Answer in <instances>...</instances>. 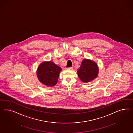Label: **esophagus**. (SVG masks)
<instances>
[{"instance_id": "obj_1", "label": "esophagus", "mask_w": 133, "mask_h": 133, "mask_svg": "<svg viewBox=\"0 0 133 133\" xmlns=\"http://www.w3.org/2000/svg\"><path fill=\"white\" fill-rule=\"evenodd\" d=\"M67 69H69V70H72V69H73V67H69V68H67Z\"/></svg>"}]
</instances>
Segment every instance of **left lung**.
Segmentation results:
<instances>
[{"mask_svg":"<svg viewBox=\"0 0 133 133\" xmlns=\"http://www.w3.org/2000/svg\"><path fill=\"white\" fill-rule=\"evenodd\" d=\"M98 74V67L97 63L92 60L83 59L81 67L77 70V74L81 81L88 82L97 77Z\"/></svg>","mask_w":133,"mask_h":133,"instance_id":"left-lung-1","label":"left lung"}]
</instances>
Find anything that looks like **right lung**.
Returning <instances> with one entry per match:
<instances>
[{
  "mask_svg": "<svg viewBox=\"0 0 133 133\" xmlns=\"http://www.w3.org/2000/svg\"><path fill=\"white\" fill-rule=\"evenodd\" d=\"M61 68L52 61L43 62L37 69L36 74L38 80L49 87L56 85L57 82Z\"/></svg>",
  "mask_w": 133,
  "mask_h": 133,
  "instance_id": "right-lung-1",
  "label": "right lung"
}]
</instances>
